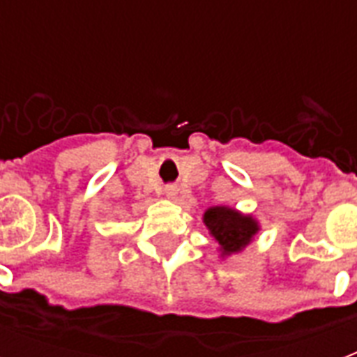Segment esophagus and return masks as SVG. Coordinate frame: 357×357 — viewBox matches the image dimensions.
<instances>
[{"label": "esophagus", "mask_w": 357, "mask_h": 357, "mask_svg": "<svg viewBox=\"0 0 357 357\" xmlns=\"http://www.w3.org/2000/svg\"><path fill=\"white\" fill-rule=\"evenodd\" d=\"M162 192H165V196H168V198H174L176 192H178V187H176V185H167Z\"/></svg>", "instance_id": "esophagus-1"}]
</instances>
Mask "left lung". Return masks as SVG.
<instances>
[{"label": "left lung", "mask_w": 357, "mask_h": 357, "mask_svg": "<svg viewBox=\"0 0 357 357\" xmlns=\"http://www.w3.org/2000/svg\"><path fill=\"white\" fill-rule=\"evenodd\" d=\"M204 222L211 235L218 241L222 255L243 250L257 234V222L252 217H244L229 207H209L204 215Z\"/></svg>", "instance_id": "obj_1"}]
</instances>
